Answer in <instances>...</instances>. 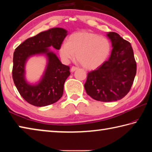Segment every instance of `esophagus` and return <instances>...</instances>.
I'll return each mask as SVG.
<instances>
[{
	"label": "esophagus",
	"instance_id": "obj_1",
	"mask_svg": "<svg viewBox=\"0 0 152 152\" xmlns=\"http://www.w3.org/2000/svg\"><path fill=\"white\" fill-rule=\"evenodd\" d=\"M78 68H77V67H75V66H72L71 68V70H70V71L72 72H74V71H76V70H78Z\"/></svg>",
	"mask_w": 152,
	"mask_h": 152
}]
</instances>
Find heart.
I'll return each mask as SVG.
<instances>
[{"instance_id":"1","label":"heart","mask_w":152,"mask_h":152,"mask_svg":"<svg viewBox=\"0 0 152 152\" xmlns=\"http://www.w3.org/2000/svg\"><path fill=\"white\" fill-rule=\"evenodd\" d=\"M59 52L64 63L70 62L76 53V59L84 68L94 70L109 57L110 44L106 38L94 33L79 32L71 35L68 42L61 45Z\"/></svg>"}]
</instances>
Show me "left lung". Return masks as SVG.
I'll return each mask as SVG.
<instances>
[{"label": "left lung", "mask_w": 152, "mask_h": 152, "mask_svg": "<svg viewBox=\"0 0 152 152\" xmlns=\"http://www.w3.org/2000/svg\"><path fill=\"white\" fill-rule=\"evenodd\" d=\"M107 35L112 43L111 54L99 68L88 73L84 88L93 99L112 102L123 99L129 92L137 65L129 42L117 33Z\"/></svg>", "instance_id": "8db88e82"}]
</instances>
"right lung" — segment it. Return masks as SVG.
Here are the masks:
<instances>
[{"label": "right lung", "instance_id": "1", "mask_svg": "<svg viewBox=\"0 0 152 152\" xmlns=\"http://www.w3.org/2000/svg\"><path fill=\"white\" fill-rule=\"evenodd\" d=\"M67 32L63 28H52L26 39L15 49L12 79L19 94L29 104L48 106L62 96L64 83L70 74V67L61 64L48 48L60 50ZM43 54L48 58L46 70L39 81L30 83L25 78V64L31 56Z\"/></svg>", "mask_w": 152, "mask_h": 152}]
</instances>
